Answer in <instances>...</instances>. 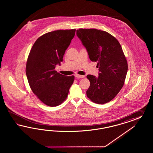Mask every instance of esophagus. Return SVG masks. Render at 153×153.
<instances>
[{
    "label": "esophagus",
    "mask_w": 153,
    "mask_h": 153,
    "mask_svg": "<svg viewBox=\"0 0 153 153\" xmlns=\"http://www.w3.org/2000/svg\"><path fill=\"white\" fill-rule=\"evenodd\" d=\"M75 77H77V79H81V78H84L85 76L84 75H79V74H76Z\"/></svg>",
    "instance_id": "obj_1"
}]
</instances>
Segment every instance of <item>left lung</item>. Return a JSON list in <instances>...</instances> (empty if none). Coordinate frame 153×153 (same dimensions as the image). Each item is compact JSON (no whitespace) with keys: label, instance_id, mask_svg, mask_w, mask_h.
Masks as SVG:
<instances>
[{"label":"left lung","instance_id":"obj_1","mask_svg":"<svg viewBox=\"0 0 153 153\" xmlns=\"http://www.w3.org/2000/svg\"><path fill=\"white\" fill-rule=\"evenodd\" d=\"M76 34L88 53L90 60L97 62L99 76L88 74L90 85L87 97L103 104L120 91L128 70L127 62L120 42L106 31L94 28L77 30Z\"/></svg>","mask_w":153,"mask_h":153}]
</instances>
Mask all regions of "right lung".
I'll return each instance as SVG.
<instances>
[{
    "label": "right lung",
    "mask_w": 153,
    "mask_h": 153,
    "mask_svg": "<svg viewBox=\"0 0 153 153\" xmlns=\"http://www.w3.org/2000/svg\"><path fill=\"white\" fill-rule=\"evenodd\" d=\"M76 30H56L39 37L28 56L26 73L29 85L43 103L56 107L65 101L74 76L58 73L56 65L63 61L65 51L75 35Z\"/></svg>",
    "instance_id": "add662e5"
}]
</instances>
